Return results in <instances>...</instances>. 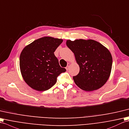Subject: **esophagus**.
<instances>
[{
  "instance_id": "1",
  "label": "esophagus",
  "mask_w": 129,
  "mask_h": 129,
  "mask_svg": "<svg viewBox=\"0 0 129 129\" xmlns=\"http://www.w3.org/2000/svg\"><path fill=\"white\" fill-rule=\"evenodd\" d=\"M70 66V63H67V67H66V69L67 70H68V69H69Z\"/></svg>"
}]
</instances>
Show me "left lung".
Listing matches in <instances>:
<instances>
[{"mask_svg":"<svg viewBox=\"0 0 129 129\" xmlns=\"http://www.w3.org/2000/svg\"><path fill=\"white\" fill-rule=\"evenodd\" d=\"M68 47L72 51L79 66V72L73 78L76 85L85 91L101 88L109 78L112 56L107 48L93 40H68Z\"/></svg>","mask_w":129,"mask_h":129,"instance_id":"8db88e82","label":"left lung"}]
</instances>
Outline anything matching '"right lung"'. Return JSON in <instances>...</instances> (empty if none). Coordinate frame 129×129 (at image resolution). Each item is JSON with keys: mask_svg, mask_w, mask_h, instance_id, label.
Segmentation results:
<instances>
[{"mask_svg": "<svg viewBox=\"0 0 129 129\" xmlns=\"http://www.w3.org/2000/svg\"><path fill=\"white\" fill-rule=\"evenodd\" d=\"M63 40L44 37L26 46L20 56V68L25 82L38 91L49 89L66 70L61 67L54 52Z\"/></svg>", "mask_w": 129, "mask_h": 129, "instance_id": "1", "label": "right lung"}]
</instances>
